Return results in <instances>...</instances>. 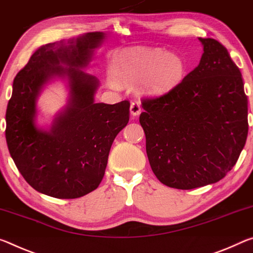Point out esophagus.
I'll return each mask as SVG.
<instances>
[{
  "label": "esophagus",
  "mask_w": 253,
  "mask_h": 253,
  "mask_svg": "<svg viewBox=\"0 0 253 253\" xmlns=\"http://www.w3.org/2000/svg\"><path fill=\"white\" fill-rule=\"evenodd\" d=\"M130 113L133 115V117H136V115H139L140 113H141V105H140V102L134 101L131 103Z\"/></svg>",
  "instance_id": "1"
}]
</instances>
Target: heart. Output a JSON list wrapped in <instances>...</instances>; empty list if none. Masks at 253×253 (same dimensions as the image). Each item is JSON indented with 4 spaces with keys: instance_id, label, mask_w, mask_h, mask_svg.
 Segmentation results:
<instances>
[{
    "instance_id": "heart-1",
    "label": "heart",
    "mask_w": 253,
    "mask_h": 253,
    "mask_svg": "<svg viewBox=\"0 0 253 253\" xmlns=\"http://www.w3.org/2000/svg\"><path fill=\"white\" fill-rule=\"evenodd\" d=\"M187 66L184 58L161 48L126 49L119 58L117 77L122 83L144 78L143 92L154 96L167 94L184 81Z\"/></svg>"
}]
</instances>
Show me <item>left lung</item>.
I'll return each instance as SVG.
<instances>
[{
  "label": "left lung",
  "instance_id": "obj_1",
  "mask_svg": "<svg viewBox=\"0 0 253 253\" xmlns=\"http://www.w3.org/2000/svg\"><path fill=\"white\" fill-rule=\"evenodd\" d=\"M200 65L167 94L143 98L140 124L156 177L193 189L221 180L237 164L248 135L242 75L217 40L198 38Z\"/></svg>",
  "mask_w": 253,
  "mask_h": 253
}]
</instances>
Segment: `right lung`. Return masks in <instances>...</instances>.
<instances>
[{"instance_id": "right-lung-1", "label": "right lung", "mask_w": 253, "mask_h": 253, "mask_svg": "<svg viewBox=\"0 0 253 253\" xmlns=\"http://www.w3.org/2000/svg\"><path fill=\"white\" fill-rule=\"evenodd\" d=\"M103 32L48 43L16 74L5 114V138L16 168L32 188L56 198H78L98 187L115 136L129 122L130 103H95L99 82L83 70ZM55 78L69 82V104L49 130L35 126L36 99Z\"/></svg>"}]
</instances>
